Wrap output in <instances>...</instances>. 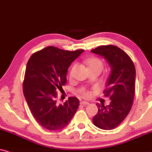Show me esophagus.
<instances>
[{
  "label": "esophagus",
  "instance_id": "1",
  "mask_svg": "<svg viewBox=\"0 0 152 152\" xmlns=\"http://www.w3.org/2000/svg\"><path fill=\"white\" fill-rule=\"evenodd\" d=\"M80 104L88 105V104H89V102H86V101H81L80 102Z\"/></svg>",
  "mask_w": 152,
  "mask_h": 152
}]
</instances>
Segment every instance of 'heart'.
Returning <instances> with one entry per match:
<instances>
[{
	"instance_id": "heart-1",
	"label": "heart",
	"mask_w": 152,
	"mask_h": 152,
	"mask_svg": "<svg viewBox=\"0 0 152 152\" xmlns=\"http://www.w3.org/2000/svg\"><path fill=\"white\" fill-rule=\"evenodd\" d=\"M86 63H87L88 68L90 70L94 69H99L101 71L102 70L104 67V64L102 62L101 59L95 57H89L87 60H86ZM73 71H74V66L72 67V69L70 71L69 75L70 77H72L73 75ZM79 94L82 96L83 97H85V98H88V97H90L92 95V92L90 91L86 88H81L79 90Z\"/></svg>"
}]
</instances>
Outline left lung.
I'll return each mask as SVG.
<instances>
[{"label": "left lung", "instance_id": "8db88e82", "mask_svg": "<svg viewBox=\"0 0 152 152\" xmlns=\"http://www.w3.org/2000/svg\"><path fill=\"white\" fill-rule=\"evenodd\" d=\"M92 53L104 57L111 71L107 80L105 97L110 104H97L98 112L93 118L94 125L102 130H112L129 114L135 96V68L130 57L116 45H101Z\"/></svg>", "mask_w": 152, "mask_h": 152}]
</instances>
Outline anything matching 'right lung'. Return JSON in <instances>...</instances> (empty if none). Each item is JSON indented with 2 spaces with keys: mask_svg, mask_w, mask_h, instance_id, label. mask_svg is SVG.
Instances as JSON below:
<instances>
[{
  "mask_svg": "<svg viewBox=\"0 0 152 152\" xmlns=\"http://www.w3.org/2000/svg\"><path fill=\"white\" fill-rule=\"evenodd\" d=\"M83 51L64 50L49 46L34 53L28 59L23 93L34 118L45 129L64 128L78 108L79 100L75 97L59 104L56 91L66 84L69 66Z\"/></svg>",
  "mask_w": 152,
  "mask_h": 152,
  "instance_id": "obj_1",
  "label": "right lung"
}]
</instances>
